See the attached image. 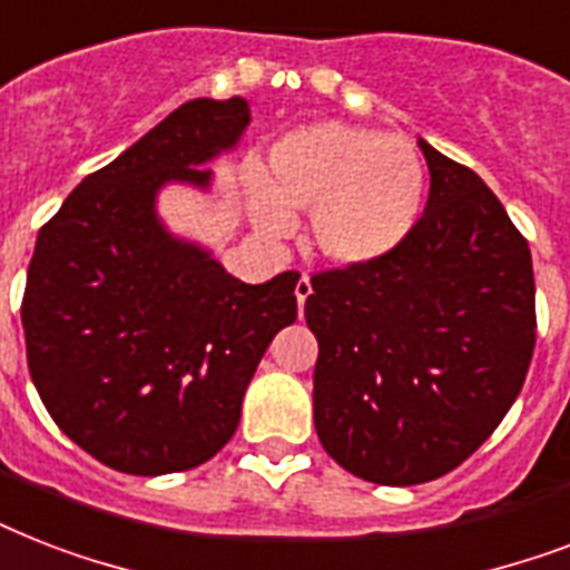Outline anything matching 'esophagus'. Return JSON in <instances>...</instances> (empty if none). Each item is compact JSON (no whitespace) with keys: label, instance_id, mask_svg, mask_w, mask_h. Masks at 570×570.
I'll use <instances>...</instances> for the list:
<instances>
[{"label":"esophagus","instance_id":"obj_1","mask_svg":"<svg viewBox=\"0 0 570 570\" xmlns=\"http://www.w3.org/2000/svg\"><path fill=\"white\" fill-rule=\"evenodd\" d=\"M311 293H313L311 277L302 275V277H298V284H295V298H298V311H302L304 302H307V298H311Z\"/></svg>","mask_w":570,"mask_h":570}]
</instances>
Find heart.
Segmentation results:
<instances>
[{
  "mask_svg": "<svg viewBox=\"0 0 570 570\" xmlns=\"http://www.w3.org/2000/svg\"><path fill=\"white\" fill-rule=\"evenodd\" d=\"M263 230L289 224L284 206L311 209V239L334 263L361 266L396 248L414 227L425 171L402 136L348 124H313L277 141L245 171Z\"/></svg>",
  "mask_w": 570,
  "mask_h": 570,
  "instance_id": "obj_1",
  "label": "heart"
}]
</instances>
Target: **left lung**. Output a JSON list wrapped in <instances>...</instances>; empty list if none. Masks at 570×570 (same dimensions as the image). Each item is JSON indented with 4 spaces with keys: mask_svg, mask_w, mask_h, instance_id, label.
Returning a JSON list of instances; mask_svg holds the SVG:
<instances>
[{
    "mask_svg": "<svg viewBox=\"0 0 570 570\" xmlns=\"http://www.w3.org/2000/svg\"><path fill=\"white\" fill-rule=\"evenodd\" d=\"M429 200L396 248L311 275L313 420L340 468L375 485L450 473L491 438L535 348L530 245L497 195L432 145Z\"/></svg>",
    "mask_w": 570,
    "mask_h": 570,
    "instance_id": "8db88e82",
    "label": "left lung"
}]
</instances>
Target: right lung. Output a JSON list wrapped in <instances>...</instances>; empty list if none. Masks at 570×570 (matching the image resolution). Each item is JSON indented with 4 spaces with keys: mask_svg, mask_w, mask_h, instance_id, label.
<instances>
[{
    "mask_svg": "<svg viewBox=\"0 0 570 570\" xmlns=\"http://www.w3.org/2000/svg\"><path fill=\"white\" fill-rule=\"evenodd\" d=\"M248 120L242 97L186 102L40 227L20 307L29 373L58 429L106 468L159 476L213 459L298 316V272L242 284L154 215L159 186H206L204 163Z\"/></svg>",
    "mask_w": 570,
    "mask_h": 570,
    "instance_id": "1",
    "label": "right lung"
}]
</instances>
